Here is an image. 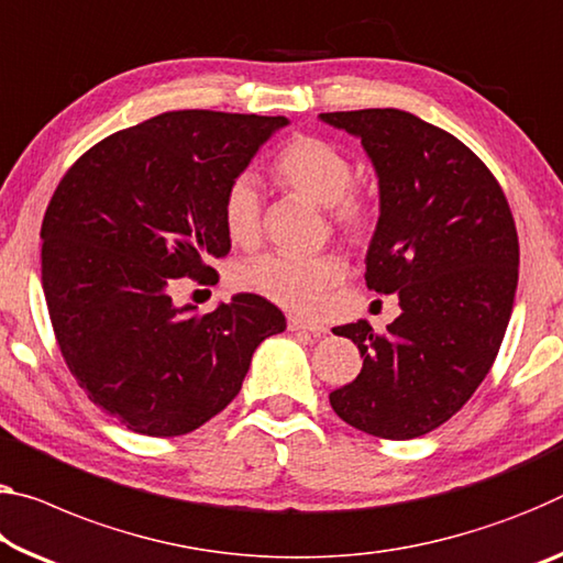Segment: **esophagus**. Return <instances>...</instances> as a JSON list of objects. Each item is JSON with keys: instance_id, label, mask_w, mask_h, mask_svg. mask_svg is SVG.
Segmentation results:
<instances>
[{"instance_id": "esophagus-1", "label": "esophagus", "mask_w": 563, "mask_h": 563, "mask_svg": "<svg viewBox=\"0 0 563 563\" xmlns=\"http://www.w3.org/2000/svg\"><path fill=\"white\" fill-rule=\"evenodd\" d=\"M288 328L290 330H306V333H313V335H323L325 333V325L310 323V320H302L298 316H290L288 318Z\"/></svg>"}]
</instances>
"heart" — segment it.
Segmentation results:
<instances>
[{
  "instance_id": "b5f03b06",
  "label": "heart",
  "mask_w": 563,
  "mask_h": 563,
  "mask_svg": "<svg viewBox=\"0 0 563 563\" xmlns=\"http://www.w3.org/2000/svg\"><path fill=\"white\" fill-rule=\"evenodd\" d=\"M273 177L283 190L328 210L333 228L351 243H361L373 225V202L351 190L353 163L333 142L298 135L285 142L273 159ZM225 233L238 245H253L261 235V192L253 180L240 177L222 200ZM345 267L335 255L271 253L240 271V285L257 296L296 310L316 313L330 288L343 280Z\"/></svg>"
}]
</instances>
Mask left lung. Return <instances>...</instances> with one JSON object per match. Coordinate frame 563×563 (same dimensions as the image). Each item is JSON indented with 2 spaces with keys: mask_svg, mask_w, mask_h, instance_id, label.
Listing matches in <instances>:
<instances>
[{
  "mask_svg": "<svg viewBox=\"0 0 563 563\" xmlns=\"http://www.w3.org/2000/svg\"><path fill=\"white\" fill-rule=\"evenodd\" d=\"M358 137L380 216L365 283L398 292L400 316L333 328L358 345V378L330 394L345 423L378 439L431 433L476 394L501 347L519 283V238L490 169L449 132L394 110L323 112Z\"/></svg>",
  "mask_w": 563,
  "mask_h": 563,
  "instance_id": "8db88e82",
  "label": "left lung"
}]
</instances>
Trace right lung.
<instances>
[{
    "label": "right lung",
    "mask_w": 563,
    "mask_h": 563,
    "mask_svg": "<svg viewBox=\"0 0 563 563\" xmlns=\"http://www.w3.org/2000/svg\"><path fill=\"white\" fill-rule=\"evenodd\" d=\"M288 118L163 112L97 142L42 220V288L79 388L142 435H183L238 396L255 347L285 330L238 292L212 313L175 306L177 278L212 283L230 253L222 200Z\"/></svg>",
    "instance_id": "obj_1"
}]
</instances>
